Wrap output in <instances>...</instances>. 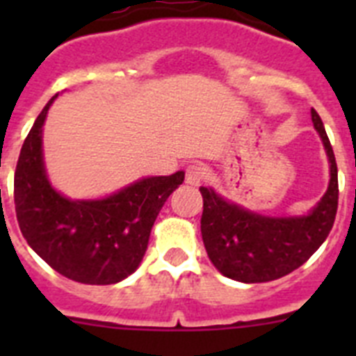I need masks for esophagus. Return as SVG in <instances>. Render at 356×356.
<instances>
[{
	"label": "esophagus",
	"mask_w": 356,
	"mask_h": 356,
	"mask_svg": "<svg viewBox=\"0 0 356 356\" xmlns=\"http://www.w3.org/2000/svg\"><path fill=\"white\" fill-rule=\"evenodd\" d=\"M207 178V171L201 163H191L187 169H185V184L197 187L201 181Z\"/></svg>",
	"instance_id": "obj_1"
}]
</instances>
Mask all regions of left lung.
I'll list each match as a JSON object with an SVG mask.
<instances>
[{
    "instance_id": "1",
    "label": "left lung",
    "mask_w": 356,
    "mask_h": 356,
    "mask_svg": "<svg viewBox=\"0 0 356 356\" xmlns=\"http://www.w3.org/2000/svg\"><path fill=\"white\" fill-rule=\"evenodd\" d=\"M330 160V185L323 200L303 217H266L244 210L200 187L203 196L201 235L209 259L226 278L242 284H262L303 266L328 237L339 205L337 162L325 124L312 108Z\"/></svg>"
}]
</instances>
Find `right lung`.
I'll use <instances>...</instances> for the list:
<instances>
[{
    "label": "right lung",
    "instance_id": "right-lung-1",
    "mask_svg": "<svg viewBox=\"0 0 356 356\" xmlns=\"http://www.w3.org/2000/svg\"><path fill=\"white\" fill-rule=\"evenodd\" d=\"M53 96L24 139L14 175V203L21 234L44 262L80 284H118L139 267L151 228L185 172L151 176L118 194L71 201L46 178L42 124Z\"/></svg>",
    "mask_w": 356,
    "mask_h": 356
}]
</instances>
